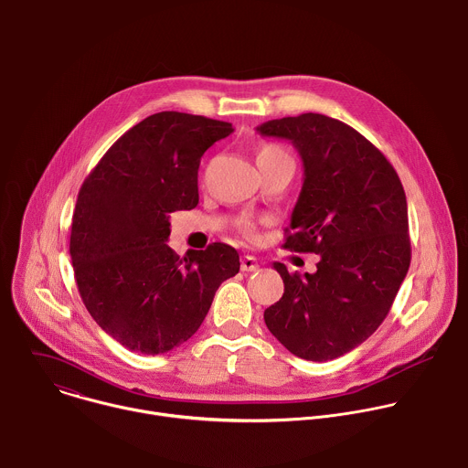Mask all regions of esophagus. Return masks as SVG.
<instances>
[{
	"label": "esophagus",
	"mask_w": 468,
	"mask_h": 468,
	"mask_svg": "<svg viewBox=\"0 0 468 468\" xmlns=\"http://www.w3.org/2000/svg\"><path fill=\"white\" fill-rule=\"evenodd\" d=\"M240 269L242 272H255L259 269V261L253 255H244L240 259Z\"/></svg>",
	"instance_id": "1"
}]
</instances>
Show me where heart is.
Returning <instances> with one entry per match:
<instances>
[{
    "mask_svg": "<svg viewBox=\"0 0 468 468\" xmlns=\"http://www.w3.org/2000/svg\"><path fill=\"white\" fill-rule=\"evenodd\" d=\"M287 155L285 150L278 144H262L259 150H257V163L261 161H266V159H274V157H283ZM237 229L248 237V239H255L257 237V222L251 218V217H240L237 220Z\"/></svg>",
    "mask_w": 468,
    "mask_h": 468,
    "instance_id": "b5f03b06",
    "label": "heart"
}]
</instances>
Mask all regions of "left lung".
<instances>
[{
  "label": "left lung",
  "instance_id": "8db88e82",
  "mask_svg": "<svg viewBox=\"0 0 468 468\" xmlns=\"http://www.w3.org/2000/svg\"><path fill=\"white\" fill-rule=\"evenodd\" d=\"M294 144L303 185L285 248L318 253L314 274L274 262L285 292L264 324L294 356L337 359L379 327L411 262L408 199L387 157L348 123L316 112L264 122Z\"/></svg>",
  "mask_w": 468,
  "mask_h": 468
}]
</instances>
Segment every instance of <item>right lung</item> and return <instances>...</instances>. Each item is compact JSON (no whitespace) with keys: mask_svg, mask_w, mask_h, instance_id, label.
Listing matches in <instances>:
<instances>
[{"mask_svg":"<svg viewBox=\"0 0 468 468\" xmlns=\"http://www.w3.org/2000/svg\"><path fill=\"white\" fill-rule=\"evenodd\" d=\"M231 131L207 116L152 114L123 133L80 188L76 283L96 324L131 352L157 356L188 341L220 283L240 269L229 244L185 257L166 244L170 213L197 206L202 155Z\"/></svg>","mask_w":468,"mask_h":468,"instance_id":"right-lung-1","label":"right lung"}]
</instances>
